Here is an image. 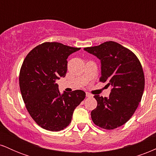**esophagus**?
Wrapping results in <instances>:
<instances>
[{
	"mask_svg": "<svg viewBox=\"0 0 156 156\" xmlns=\"http://www.w3.org/2000/svg\"><path fill=\"white\" fill-rule=\"evenodd\" d=\"M86 96H87V98H91V97H92V94H91L89 92H87L86 93Z\"/></svg>",
	"mask_w": 156,
	"mask_h": 156,
	"instance_id": "esophagus-1",
	"label": "esophagus"
}]
</instances>
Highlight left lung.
I'll list each match as a JSON object with an SVG mask.
<instances>
[{
  "instance_id": "obj_1",
  "label": "left lung",
  "mask_w": 156,
  "mask_h": 156,
  "mask_svg": "<svg viewBox=\"0 0 156 156\" xmlns=\"http://www.w3.org/2000/svg\"><path fill=\"white\" fill-rule=\"evenodd\" d=\"M83 50L101 60L100 80L112 87L108 98L94 96L98 105L91 112L93 122L106 130L117 128L129 120L141 102L144 76L140 62L133 52L113 41Z\"/></svg>"
}]
</instances>
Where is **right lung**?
I'll return each instance as SVG.
<instances>
[{
  "mask_svg": "<svg viewBox=\"0 0 156 156\" xmlns=\"http://www.w3.org/2000/svg\"><path fill=\"white\" fill-rule=\"evenodd\" d=\"M80 49L44 42L24 59L19 77L20 92L31 117L44 129L59 131L67 128L75 108L85 98L82 90L61 94L55 83L66 76L68 56Z\"/></svg>",
  "mask_w": 156,
  "mask_h": 156,
  "instance_id": "obj_1",
  "label": "right lung"
}]
</instances>
